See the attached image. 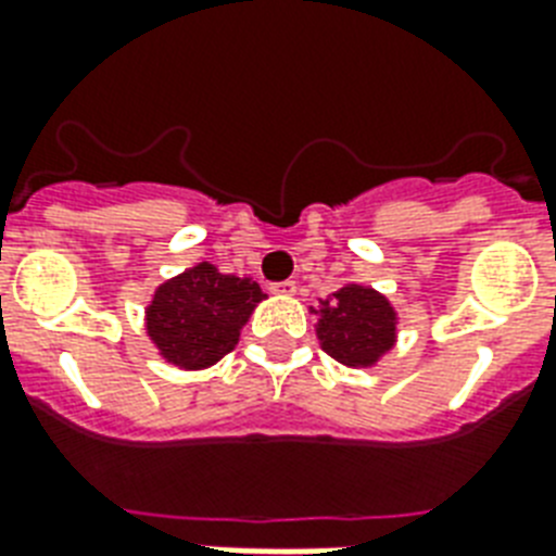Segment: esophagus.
<instances>
[{
  "label": "esophagus",
  "instance_id": "esophagus-1",
  "mask_svg": "<svg viewBox=\"0 0 556 556\" xmlns=\"http://www.w3.org/2000/svg\"><path fill=\"white\" fill-rule=\"evenodd\" d=\"M270 291L279 296H291L296 294V282L294 279H282V282H270Z\"/></svg>",
  "mask_w": 556,
  "mask_h": 556
}]
</instances>
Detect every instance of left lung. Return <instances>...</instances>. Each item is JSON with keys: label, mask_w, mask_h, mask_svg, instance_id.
<instances>
[{"label": "left lung", "mask_w": 556, "mask_h": 556, "mask_svg": "<svg viewBox=\"0 0 556 556\" xmlns=\"http://www.w3.org/2000/svg\"><path fill=\"white\" fill-rule=\"evenodd\" d=\"M317 340L323 352L349 369H371L395 349L397 312L371 286L346 282L317 308Z\"/></svg>", "instance_id": "8db88e82"}]
</instances>
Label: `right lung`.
Masks as SVG:
<instances>
[{"instance_id": "obj_1", "label": "right lung", "mask_w": 556, "mask_h": 556, "mask_svg": "<svg viewBox=\"0 0 556 556\" xmlns=\"http://www.w3.org/2000/svg\"><path fill=\"white\" fill-rule=\"evenodd\" d=\"M262 300L260 282L251 277L222 274L216 265L199 262L155 288L143 312L147 338L167 364L207 369L233 352Z\"/></svg>"}]
</instances>
